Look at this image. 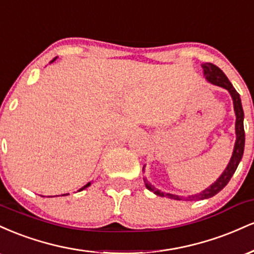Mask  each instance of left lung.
Returning <instances> with one entry per match:
<instances>
[{
    "label": "left lung",
    "instance_id": "1",
    "mask_svg": "<svg viewBox=\"0 0 254 254\" xmlns=\"http://www.w3.org/2000/svg\"><path fill=\"white\" fill-rule=\"evenodd\" d=\"M203 68V74L205 76L206 81L210 82L215 86L222 87V88L228 90V93L232 97L233 100V106H234V112H235V135H237V139H235V144H234V149H233V154L232 157H230L228 165L227 167L224 168V171L222 172L220 177L217 178L216 182L212 183L209 188H206L205 190L199 192V193L192 194V196L189 197L188 200H202V199H208V198L214 197L215 194H217L224 186L228 184L230 180V178L233 177V174L235 173L237 171L239 164H240L241 159H243L244 155V148H245V130H244V110H243V105H241V99H240V94L235 90L233 84L229 82L228 77L224 75V72L221 70L218 66L215 65L212 63H204L202 64ZM145 167V166H144ZM143 167V171H144ZM145 188L148 190L154 192L156 196L160 197H168L172 198V199H177L180 200L182 198L177 194H172V193H166V192H162L160 190H157L154 185L148 182L145 178H143Z\"/></svg>",
    "mask_w": 254,
    "mask_h": 254
}]
</instances>
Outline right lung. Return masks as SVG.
I'll return each instance as SVG.
<instances>
[{
	"label": "right lung",
	"instance_id": "obj_1",
	"mask_svg": "<svg viewBox=\"0 0 254 254\" xmlns=\"http://www.w3.org/2000/svg\"><path fill=\"white\" fill-rule=\"evenodd\" d=\"M56 60H57V57H55V58H54V60H52L50 63H52V62H55V61H56ZM88 186H90V182H89L88 184H86V185H84V186H83V188H81V189H80V190H78V191H82V190H84V189H87V188H88ZM66 194H68V193H66ZM66 194H62V196H66ZM42 197H44V196H42Z\"/></svg>",
	"mask_w": 254,
	"mask_h": 254
}]
</instances>
